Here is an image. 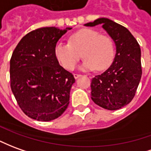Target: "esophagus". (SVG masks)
I'll return each instance as SVG.
<instances>
[{
	"instance_id": "esophagus-1",
	"label": "esophagus",
	"mask_w": 151,
	"mask_h": 151,
	"mask_svg": "<svg viewBox=\"0 0 151 151\" xmlns=\"http://www.w3.org/2000/svg\"><path fill=\"white\" fill-rule=\"evenodd\" d=\"M81 74H78V73H74L73 74V77L75 78H79V77H81Z\"/></svg>"
}]
</instances>
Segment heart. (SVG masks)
Segmentation results:
<instances>
[{
    "instance_id": "obj_1",
    "label": "heart",
    "mask_w": 151,
    "mask_h": 151,
    "mask_svg": "<svg viewBox=\"0 0 151 151\" xmlns=\"http://www.w3.org/2000/svg\"><path fill=\"white\" fill-rule=\"evenodd\" d=\"M58 61L66 69H73L82 57L83 68L101 71L111 65L114 56V44L109 36L90 28H83L69 37L68 42L60 41L55 47Z\"/></svg>"
}]
</instances>
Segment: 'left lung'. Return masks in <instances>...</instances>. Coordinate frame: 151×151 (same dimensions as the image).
Segmentation results:
<instances>
[{
    "mask_svg": "<svg viewBox=\"0 0 151 151\" xmlns=\"http://www.w3.org/2000/svg\"><path fill=\"white\" fill-rule=\"evenodd\" d=\"M101 24L116 46L112 65L103 73L91 79V100L109 110H116L129 104L135 96L142 78L141 49L125 27L109 19L101 18L85 26Z\"/></svg>",
    "mask_w": 151,
    "mask_h": 151,
    "instance_id": "obj_1",
    "label": "left lung"
}]
</instances>
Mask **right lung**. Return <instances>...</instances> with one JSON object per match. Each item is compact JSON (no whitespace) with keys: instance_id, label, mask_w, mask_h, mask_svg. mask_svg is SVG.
Returning <instances> with one entry per match:
<instances>
[{"instance_id":"1","label":"right lung","mask_w":151,"mask_h":151,"mask_svg":"<svg viewBox=\"0 0 151 151\" xmlns=\"http://www.w3.org/2000/svg\"><path fill=\"white\" fill-rule=\"evenodd\" d=\"M46 27L28 32L13 51L9 63L10 87L23 112L48 122L65 112L75 78L59 65L56 43L67 30Z\"/></svg>"}]
</instances>
